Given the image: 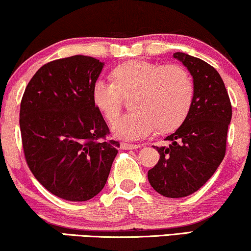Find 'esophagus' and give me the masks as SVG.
<instances>
[{"label": "esophagus", "instance_id": "esophagus-1", "mask_svg": "<svg viewBox=\"0 0 251 251\" xmlns=\"http://www.w3.org/2000/svg\"><path fill=\"white\" fill-rule=\"evenodd\" d=\"M120 147L122 150H137V148L140 147V145H134V144H126V143H121Z\"/></svg>", "mask_w": 251, "mask_h": 251}]
</instances>
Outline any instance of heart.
Returning <instances> with one entry per match:
<instances>
[{
	"mask_svg": "<svg viewBox=\"0 0 251 251\" xmlns=\"http://www.w3.org/2000/svg\"><path fill=\"white\" fill-rule=\"evenodd\" d=\"M112 75L114 82L105 79L94 82L92 97L104 118L112 122L121 111L122 96H131L132 111L112 126L118 138L139 140L157 129L172 131L187 119L195 89L191 77L180 65L132 60L118 65Z\"/></svg>",
	"mask_w": 251,
	"mask_h": 251,
	"instance_id": "1",
	"label": "heart"
}]
</instances>
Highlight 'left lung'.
Masks as SVG:
<instances>
[{
	"label": "left lung",
	"mask_w": 251,
	"mask_h": 251,
	"mask_svg": "<svg viewBox=\"0 0 251 251\" xmlns=\"http://www.w3.org/2000/svg\"><path fill=\"white\" fill-rule=\"evenodd\" d=\"M194 79V100L187 119L156 147L159 161L148 171V181L158 194L181 198L207 182L222 163L232 106L219 72L198 57L176 52Z\"/></svg>",
	"instance_id": "1"
}]
</instances>
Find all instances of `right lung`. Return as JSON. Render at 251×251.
Listing matches in <instances>:
<instances>
[{"mask_svg": "<svg viewBox=\"0 0 251 251\" xmlns=\"http://www.w3.org/2000/svg\"><path fill=\"white\" fill-rule=\"evenodd\" d=\"M104 62L75 55L39 69L20 105V130L29 169L50 194L86 201L106 183L119 143L92 97Z\"/></svg>", "mask_w": 251, "mask_h": 251, "instance_id": "obj_1", "label": "right lung"}]
</instances>
